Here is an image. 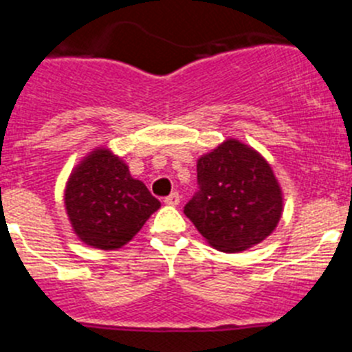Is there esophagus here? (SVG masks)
Masks as SVG:
<instances>
[{"instance_id":"esophagus-1","label":"esophagus","mask_w":352,"mask_h":352,"mask_svg":"<svg viewBox=\"0 0 352 352\" xmlns=\"http://www.w3.org/2000/svg\"><path fill=\"white\" fill-rule=\"evenodd\" d=\"M179 201H182V197H179L178 192H173V194L167 195V197L164 199V203H166L167 206H178Z\"/></svg>"}]
</instances>
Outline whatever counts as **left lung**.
<instances>
[{
	"instance_id": "1",
	"label": "left lung",
	"mask_w": 352,
	"mask_h": 352,
	"mask_svg": "<svg viewBox=\"0 0 352 352\" xmlns=\"http://www.w3.org/2000/svg\"><path fill=\"white\" fill-rule=\"evenodd\" d=\"M199 192L185 206L208 243L236 254L268 238L284 211V195L268 160L238 139H226L197 160Z\"/></svg>"
}]
</instances>
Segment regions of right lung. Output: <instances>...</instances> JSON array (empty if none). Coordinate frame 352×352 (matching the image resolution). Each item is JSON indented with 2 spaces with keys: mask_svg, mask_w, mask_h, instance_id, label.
Masks as SVG:
<instances>
[{
  "mask_svg": "<svg viewBox=\"0 0 352 352\" xmlns=\"http://www.w3.org/2000/svg\"><path fill=\"white\" fill-rule=\"evenodd\" d=\"M63 197L77 238L100 250L129 243L160 208V201L109 148H95L72 169Z\"/></svg>",
  "mask_w": 352,
  "mask_h": 352,
  "instance_id": "right-lung-1",
  "label": "right lung"
}]
</instances>
